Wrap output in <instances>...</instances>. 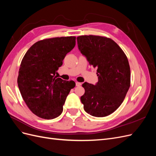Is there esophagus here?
Listing matches in <instances>:
<instances>
[{
  "mask_svg": "<svg viewBox=\"0 0 156 156\" xmlns=\"http://www.w3.org/2000/svg\"><path fill=\"white\" fill-rule=\"evenodd\" d=\"M75 84H76L77 87H80V86L82 85V83H79V82H76V83H75Z\"/></svg>",
  "mask_w": 156,
  "mask_h": 156,
  "instance_id": "1",
  "label": "esophagus"
}]
</instances>
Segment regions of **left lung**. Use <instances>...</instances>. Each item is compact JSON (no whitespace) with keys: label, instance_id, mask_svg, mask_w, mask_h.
Segmentation results:
<instances>
[{"label":"left lung","instance_id":"8db88e82","mask_svg":"<svg viewBox=\"0 0 156 156\" xmlns=\"http://www.w3.org/2000/svg\"><path fill=\"white\" fill-rule=\"evenodd\" d=\"M77 40L79 51L97 68L98 76L95 85L83 84L85 92L81 101L84 109L93 116H107L120 106L129 88L128 60L119 45L108 37L84 35Z\"/></svg>","mask_w":156,"mask_h":156}]
</instances>
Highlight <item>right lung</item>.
<instances>
[{"mask_svg":"<svg viewBox=\"0 0 156 156\" xmlns=\"http://www.w3.org/2000/svg\"><path fill=\"white\" fill-rule=\"evenodd\" d=\"M75 36L57 37L36 42L27 51L19 70L17 84L29 109L44 119L61 115L73 81L55 76L66 54L75 45Z\"/></svg>","mask_w":156,"mask_h":156,"instance_id":"1","label":"right lung"}]
</instances>
